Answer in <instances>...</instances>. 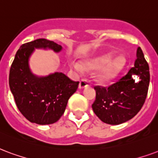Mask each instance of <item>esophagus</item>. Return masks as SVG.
<instances>
[{"label":"esophagus","mask_w":158,"mask_h":158,"mask_svg":"<svg viewBox=\"0 0 158 158\" xmlns=\"http://www.w3.org/2000/svg\"><path fill=\"white\" fill-rule=\"evenodd\" d=\"M89 85V82L88 80H86V79H82V80L80 81V83H79V88L81 89H84L85 88V87H87Z\"/></svg>","instance_id":"obj_1"}]
</instances>
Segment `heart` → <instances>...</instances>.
<instances>
[{
	"mask_svg": "<svg viewBox=\"0 0 158 158\" xmlns=\"http://www.w3.org/2000/svg\"><path fill=\"white\" fill-rule=\"evenodd\" d=\"M127 64V59L122 55L115 57L114 53L108 52L103 55L89 58L82 64L73 63L72 67L78 72L82 73L85 69L89 70H100L98 74V80L102 84H109L114 81L123 71Z\"/></svg>",
	"mask_w": 158,
	"mask_h": 158,
	"instance_id": "obj_1",
	"label": "heart"
}]
</instances>
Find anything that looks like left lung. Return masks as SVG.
<instances>
[{
	"mask_svg": "<svg viewBox=\"0 0 158 158\" xmlns=\"http://www.w3.org/2000/svg\"><path fill=\"white\" fill-rule=\"evenodd\" d=\"M150 82L148 62L142 50H136L134 67L108 88L94 87L96 98L92 105L94 114L110 125H120L135 116L144 105Z\"/></svg>",
	"mask_w": 158,
	"mask_h": 158,
	"instance_id": "8db88e82",
	"label": "left lung"
}]
</instances>
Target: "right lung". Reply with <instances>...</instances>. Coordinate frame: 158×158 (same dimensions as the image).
<instances>
[{"label":"right lung","instance_id":"obj_1","mask_svg":"<svg viewBox=\"0 0 158 158\" xmlns=\"http://www.w3.org/2000/svg\"><path fill=\"white\" fill-rule=\"evenodd\" d=\"M35 49L61 52L63 48L52 41L40 38L23 44L10 69L9 85L17 108L30 122L50 125L60 119L70 96L77 90L74 82L60 72L37 76L31 72L29 59Z\"/></svg>","mask_w":158,"mask_h":158}]
</instances>
